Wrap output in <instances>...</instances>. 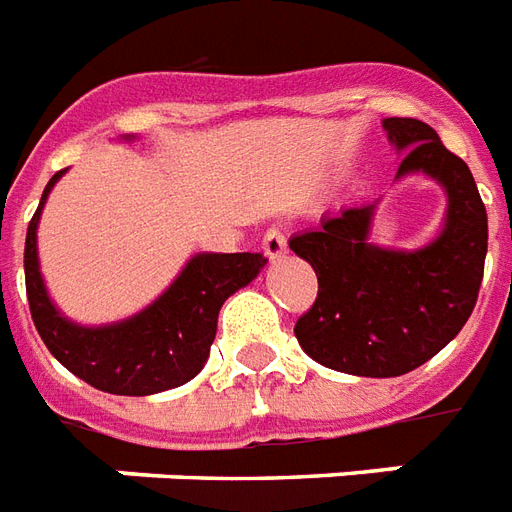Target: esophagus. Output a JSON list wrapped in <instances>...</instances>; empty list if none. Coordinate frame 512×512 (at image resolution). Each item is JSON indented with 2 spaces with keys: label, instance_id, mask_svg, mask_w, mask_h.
Here are the masks:
<instances>
[{
  "label": "esophagus",
  "instance_id": "34e87169",
  "mask_svg": "<svg viewBox=\"0 0 512 512\" xmlns=\"http://www.w3.org/2000/svg\"><path fill=\"white\" fill-rule=\"evenodd\" d=\"M263 252H266L271 260L287 255V238L285 233H282V227H271L266 236H263Z\"/></svg>",
  "mask_w": 512,
  "mask_h": 512
}]
</instances>
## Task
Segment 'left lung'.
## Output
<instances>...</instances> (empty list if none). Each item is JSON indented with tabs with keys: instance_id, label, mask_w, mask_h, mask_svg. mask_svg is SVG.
I'll use <instances>...</instances> for the list:
<instances>
[{
	"instance_id": "obj_1",
	"label": "left lung",
	"mask_w": 512,
	"mask_h": 512,
	"mask_svg": "<svg viewBox=\"0 0 512 512\" xmlns=\"http://www.w3.org/2000/svg\"><path fill=\"white\" fill-rule=\"evenodd\" d=\"M401 176L426 173L448 192L445 227L415 252L369 241L372 206L344 208L290 238L312 263L317 298L298 317L295 339L309 358L355 377H399L434 358L464 328L478 301L488 252V217L467 162L429 124L385 119Z\"/></svg>"
}]
</instances>
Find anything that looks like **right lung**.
<instances>
[{"mask_svg": "<svg viewBox=\"0 0 512 512\" xmlns=\"http://www.w3.org/2000/svg\"><path fill=\"white\" fill-rule=\"evenodd\" d=\"M62 173H54V179L45 184L40 206L26 230L24 274L34 328L56 361L97 391L151 396L179 388L206 366L222 304L249 285L268 260L260 252L195 255L176 282L130 320L100 328L70 323L51 304L37 260L40 211Z\"/></svg>", "mask_w": 512, "mask_h": 512, "instance_id": "1", "label": "right lung"}]
</instances>
